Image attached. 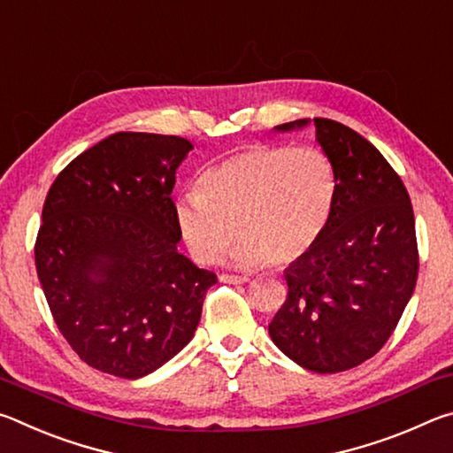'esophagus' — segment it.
Listing matches in <instances>:
<instances>
[{"mask_svg":"<svg viewBox=\"0 0 453 453\" xmlns=\"http://www.w3.org/2000/svg\"><path fill=\"white\" fill-rule=\"evenodd\" d=\"M219 281H224V283H248V281H250V278H248V275L221 273V275H219Z\"/></svg>","mask_w":453,"mask_h":453,"instance_id":"34e87169","label":"esophagus"}]
</instances>
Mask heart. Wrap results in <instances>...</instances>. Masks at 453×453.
I'll list each match as a JSON object with an SVG mask.
<instances>
[{
	"label": "heart",
	"instance_id": "b5f03b06",
	"mask_svg": "<svg viewBox=\"0 0 453 453\" xmlns=\"http://www.w3.org/2000/svg\"><path fill=\"white\" fill-rule=\"evenodd\" d=\"M335 196V170L324 151L250 143L199 175L197 191L175 203V219L199 264L216 262L237 232L234 264L289 265L326 234Z\"/></svg>",
	"mask_w": 453,
	"mask_h": 453
}]
</instances>
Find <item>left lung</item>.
Here are the masks:
<instances>
[{
    "label": "left lung",
    "mask_w": 453,
    "mask_h": 453,
    "mask_svg": "<svg viewBox=\"0 0 453 453\" xmlns=\"http://www.w3.org/2000/svg\"><path fill=\"white\" fill-rule=\"evenodd\" d=\"M313 124L337 178L332 219L316 248L283 272L288 297L267 329L305 370L337 373L378 354L394 334L419 254L410 194L388 159L340 121Z\"/></svg>",
    "instance_id": "1"
}]
</instances>
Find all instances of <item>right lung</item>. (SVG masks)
Instances as JSON below:
<instances>
[{
  "label": "right lung",
  "instance_id": "right-lung-1",
  "mask_svg": "<svg viewBox=\"0 0 453 453\" xmlns=\"http://www.w3.org/2000/svg\"><path fill=\"white\" fill-rule=\"evenodd\" d=\"M191 150L178 135L119 132L51 183L35 270L61 335L88 365L148 375L186 348L218 275L178 254L172 191Z\"/></svg>",
  "mask_w": 453,
  "mask_h": 453
}]
</instances>
